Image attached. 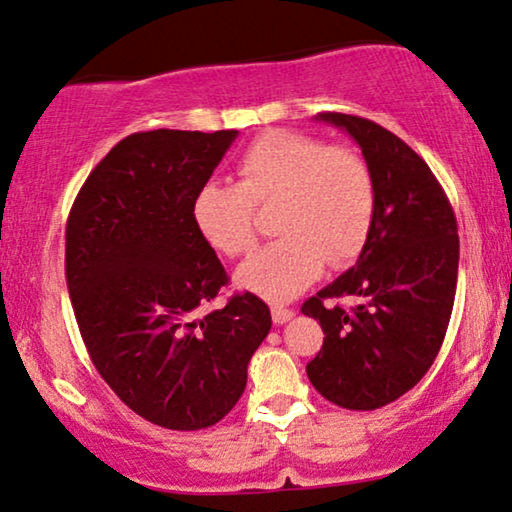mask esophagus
I'll return each mask as SVG.
<instances>
[{"mask_svg": "<svg viewBox=\"0 0 512 512\" xmlns=\"http://www.w3.org/2000/svg\"><path fill=\"white\" fill-rule=\"evenodd\" d=\"M271 318H273V322H276V325H285L287 320H292L294 318V311L292 308H285V306H271Z\"/></svg>", "mask_w": 512, "mask_h": 512, "instance_id": "obj_1", "label": "esophagus"}]
</instances>
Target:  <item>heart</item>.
Here are the masks:
<instances>
[{"mask_svg": "<svg viewBox=\"0 0 512 512\" xmlns=\"http://www.w3.org/2000/svg\"><path fill=\"white\" fill-rule=\"evenodd\" d=\"M276 204L273 229L283 239L250 257L236 280L269 301H290L325 264L338 269L362 253L376 218V181L355 150L273 129L239 157L236 185L199 187L192 218L208 246L239 257L257 241L255 208Z\"/></svg>", "mask_w": 512, "mask_h": 512, "instance_id": "1", "label": "heart"}]
</instances>
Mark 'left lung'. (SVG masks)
<instances>
[{
    "instance_id": "left-lung-1",
    "label": "left lung",
    "mask_w": 512,
    "mask_h": 512,
    "mask_svg": "<svg viewBox=\"0 0 512 512\" xmlns=\"http://www.w3.org/2000/svg\"><path fill=\"white\" fill-rule=\"evenodd\" d=\"M318 120L362 148L376 181V218L357 264L301 306L325 331L306 373L336 406L376 410L420 383L441 350L457 290V220L427 162L397 134L359 115L327 111ZM341 296L363 304H324Z\"/></svg>"
}]
</instances>
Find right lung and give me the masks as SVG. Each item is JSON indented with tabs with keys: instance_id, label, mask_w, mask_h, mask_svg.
Returning a JSON list of instances; mask_svg holds the SVG:
<instances>
[{
	"instance_id": "1",
	"label": "right lung",
	"mask_w": 512,
	"mask_h": 512,
	"mask_svg": "<svg viewBox=\"0 0 512 512\" xmlns=\"http://www.w3.org/2000/svg\"><path fill=\"white\" fill-rule=\"evenodd\" d=\"M236 134H129L92 169L67 220L64 273L92 364L125 406L164 429L220 422L271 329L253 292L197 315L229 278L192 201Z\"/></svg>"
}]
</instances>
